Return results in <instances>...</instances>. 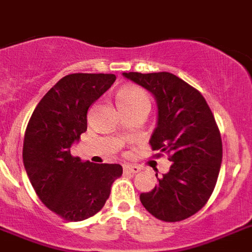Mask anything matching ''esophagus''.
<instances>
[{
  "instance_id": "34e87169",
  "label": "esophagus",
  "mask_w": 252,
  "mask_h": 252,
  "mask_svg": "<svg viewBox=\"0 0 252 252\" xmlns=\"http://www.w3.org/2000/svg\"><path fill=\"white\" fill-rule=\"evenodd\" d=\"M139 170H141V168H139L138 165H129V164L124 165V172H126V173H132V174H136V173H138Z\"/></svg>"
}]
</instances>
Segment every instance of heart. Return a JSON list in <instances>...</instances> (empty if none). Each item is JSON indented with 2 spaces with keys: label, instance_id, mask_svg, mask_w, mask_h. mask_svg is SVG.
<instances>
[{
  "label": "heart",
  "instance_id": "heart-1",
  "mask_svg": "<svg viewBox=\"0 0 252 252\" xmlns=\"http://www.w3.org/2000/svg\"><path fill=\"white\" fill-rule=\"evenodd\" d=\"M118 105L120 110L133 109L137 106H150V98L145 91L138 86L124 87L118 94Z\"/></svg>",
  "mask_w": 252,
  "mask_h": 252
}]
</instances>
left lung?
<instances>
[{"instance_id":"left-lung-1","label":"left lung","mask_w":252,"mask_h":252,"mask_svg":"<svg viewBox=\"0 0 252 252\" xmlns=\"http://www.w3.org/2000/svg\"><path fill=\"white\" fill-rule=\"evenodd\" d=\"M151 92L158 103V126L150 145L156 156L166 152L173 162L158 185L141 193L145 209L164 221H179L205 206L217 185L223 146L220 132L200 92L177 75L123 73Z\"/></svg>"}]
</instances>
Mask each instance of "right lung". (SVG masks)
Masks as SVG:
<instances>
[{
	"mask_svg": "<svg viewBox=\"0 0 252 252\" xmlns=\"http://www.w3.org/2000/svg\"><path fill=\"white\" fill-rule=\"evenodd\" d=\"M114 74H69L61 78L32 114L25 130L23 161L35 193L67 221L94 217L123 174L119 164L82 161L70 147L87 130V113L115 82Z\"/></svg>",
	"mask_w": 252,
	"mask_h": 252,
	"instance_id": "obj_1",
	"label": "right lung"
}]
</instances>
